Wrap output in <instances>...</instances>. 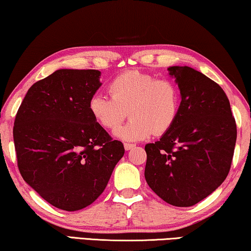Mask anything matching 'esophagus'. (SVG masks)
<instances>
[{"instance_id":"esophagus-1","label":"esophagus","mask_w":251,"mask_h":251,"mask_svg":"<svg viewBox=\"0 0 251 251\" xmlns=\"http://www.w3.org/2000/svg\"><path fill=\"white\" fill-rule=\"evenodd\" d=\"M134 147H135V145H134V144H130V143H125V144H124V148H125L126 151H128V150L133 149Z\"/></svg>"}]
</instances>
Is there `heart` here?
<instances>
[{
	"label": "heart",
	"mask_w": 251,
	"mask_h": 251,
	"mask_svg": "<svg viewBox=\"0 0 251 251\" xmlns=\"http://www.w3.org/2000/svg\"><path fill=\"white\" fill-rule=\"evenodd\" d=\"M110 98L100 93L89 101L90 114L104 129H117L125 121L128 124L116 130L123 141H141L162 135L175 125L180 109V92L168 78H156L137 70L119 74L108 87Z\"/></svg>",
	"instance_id": "heart-1"
}]
</instances>
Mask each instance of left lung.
Wrapping results in <instances>:
<instances>
[{
  "mask_svg": "<svg viewBox=\"0 0 251 251\" xmlns=\"http://www.w3.org/2000/svg\"><path fill=\"white\" fill-rule=\"evenodd\" d=\"M181 102L175 125L145 145V180L168 204L188 207L203 201L230 171L237 125L223 89L189 66H170Z\"/></svg>",
  "mask_w": 251,
  "mask_h": 251,
  "instance_id": "1",
  "label": "left lung"
}]
</instances>
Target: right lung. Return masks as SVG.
<instances>
[{
	"label": "right lung",
	"instance_id": "right-lung-1",
	"mask_svg": "<svg viewBox=\"0 0 251 251\" xmlns=\"http://www.w3.org/2000/svg\"><path fill=\"white\" fill-rule=\"evenodd\" d=\"M98 70L55 71L28 90L13 127L19 171L45 201L77 211L101 195L124 145L90 114Z\"/></svg>",
	"mask_w": 251,
	"mask_h": 251
}]
</instances>
